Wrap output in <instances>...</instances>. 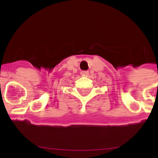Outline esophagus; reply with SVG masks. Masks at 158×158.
<instances>
[{
  "label": "esophagus",
  "instance_id": "34e87169",
  "mask_svg": "<svg viewBox=\"0 0 158 158\" xmlns=\"http://www.w3.org/2000/svg\"><path fill=\"white\" fill-rule=\"evenodd\" d=\"M82 76H88L89 75V72L88 71H82L81 72Z\"/></svg>",
  "mask_w": 158,
  "mask_h": 158
}]
</instances>
